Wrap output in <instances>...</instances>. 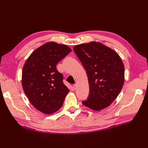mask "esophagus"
<instances>
[{
	"mask_svg": "<svg viewBox=\"0 0 148 148\" xmlns=\"http://www.w3.org/2000/svg\"><path fill=\"white\" fill-rule=\"evenodd\" d=\"M73 89H77V84H73Z\"/></svg>",
	"mask_w": 148,
	"mask_h": 148,
	"instance_id": "1",
	"label": "esophagus"
}]
</instances>
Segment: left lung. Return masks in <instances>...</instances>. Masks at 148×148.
Listing matches in <instances>:
<instances>
[{"instance_id":"1","label":"left lung","mask_w":148,"mask_h":148,"mask_svg":"<svg viewBox=\"0 0 148 148\" xmlns=\"http://www.w3.org/2000/svg\"><path fill=\"white\" fill-rule=\"evenodd\" d=\"M86 70L89 94L83 104L94 110L109 106L119 96L125 80L123 62L113 49L92 41L73 47Z\"/></svg>"}]
</instances>
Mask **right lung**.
<instances>
[{"label": "right lung", "mask_w": 148, "mask_h": 148, "mask_svg": "<svg viewBox=\"0 0 148 148\" xmlns=\"http://www.w3.org/2000/svg\"><path fill=\"white\" fill-rule=\"evenodd\" d=\"M71 51L64 44L49 42L34 50L25 62L21 79L24 92L44 114H52L60 109L69 92L56 65Z\"/></svg>", "instance_id": "1"}]
</instances>
